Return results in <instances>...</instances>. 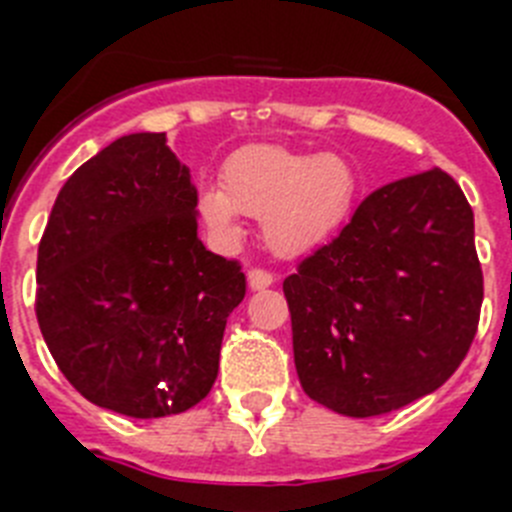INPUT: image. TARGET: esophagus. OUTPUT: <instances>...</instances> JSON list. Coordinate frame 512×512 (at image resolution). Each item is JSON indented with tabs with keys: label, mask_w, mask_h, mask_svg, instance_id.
Masks as SVG:
<instances>
[{
	"label": "esophagus",
	"mask_w": 512,
	"mask_h": 512,
	"mask_svg": "<svg viewBox=\"0 0 512 512\" xmlns=\"http://www.w3.org/2000/svg\"><path fill=\"white\" fill-rule=\"evenodd\" d=\"M247 281H250L252 291H262V288H268L275 283V275L270 270H262V268H252L247 273Z\"/></svg>",
	"instance_id": "esophagus-1"
}]
</instances>
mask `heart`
<instances>
[{
    "label": "heart",
    "instance_id": "heart-1",
    "mask_svg": "<svg viewBox=\"0 0 512 512\" xmlns=\"http://www.w3.org/2000/svg\"><path fill=\"white\" fill-rule=\"evenodd\" d=\"M355 172L340 154H301L283 146H244L221 167V188H203L198 211L224 242L242 234L239 213L262 219L278 255H304L335 234L355 201Z\"/></svg>",
    "mask_w": 512,
    "mask_h": 512
}]
</instances>
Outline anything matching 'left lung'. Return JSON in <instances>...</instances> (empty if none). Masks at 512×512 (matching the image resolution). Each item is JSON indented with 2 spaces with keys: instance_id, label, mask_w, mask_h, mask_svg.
<instances>
[{
  "instance_id": "left-lung-1",
  "label": "left lung",
  "mask_w": 512,
  "mask_h": 512,
  "mask_svg": "<svg viewBox=\"0 0 512 512\" xmlns=\"http://www.w3.org/2000/svg\"><path fill=\"white\" fill-rule=\"evenodd\" d=\"M283 293L314 402L373 417L425 397L477 335L484 283L466 195L438 167L373 190Z\"/></svg>"
}]
</instances>
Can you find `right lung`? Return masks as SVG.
Instances as JSON below:
<instances>
[{
    "mask_svg": "<svg viewBox=\"0 0 512 512\" xmlns=\"http://www.w3.org/2000/svg\"><path fill=\"white\" fill-rule=\"evenodd\" d=\"M198 193L164 133H131L84 162L38 244L35 317L74 389L118 415H180L219 373L242 265L198 239Z\"/></svg>",
    "mask_w": 512,
    "mask_h": 512,
    "instance_id": "1",
    "label": "right lung"
}]
</instances>
